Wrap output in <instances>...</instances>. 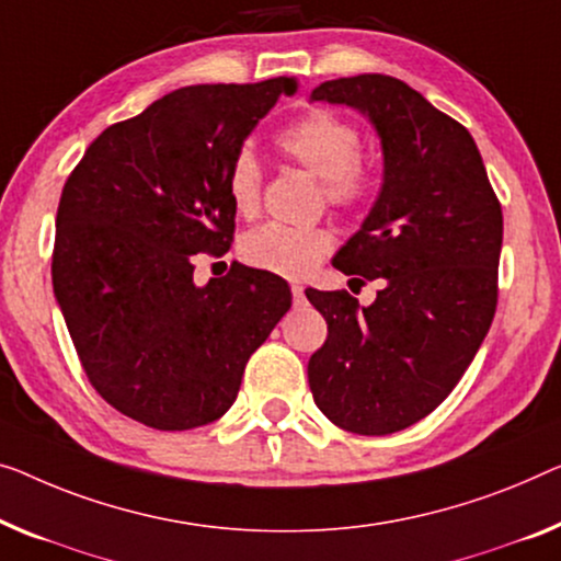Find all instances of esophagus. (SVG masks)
<instances>
[{
    "label": "esophagus",
    "mask_w": 561,
    "mask_h": 561,
    "mask_svg": "<svg viewBox=\"0 0 561 561\" xmlns=\"http://www.w3.org/2000/svg\"><path fill=\"white\" fill-rule=\"evenodd\" d=\"M291 299H295V305H305V287L291 284Z\"/></svg>",
    "instance_id": "esophagus-1"
}]
</instances>
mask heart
I'll return each mask as SVG.
<instances>
[{"mask_svg":"<svg viewBox=\"0 0 561 561\" xmlns=\"http://www.w3.org/2000/svg\"><path fill=\"white\" fill-rule=\"evenodd\" d=\"M277 148L291 163L302 165L322 181L324 201L340 211L367 204L375 188V173L363 161V136L357 125L330 107H314L287 125L277 136ZM229 198L239 214H254L262 194V171L249 150L233 158L227 179ZM328 229H295L264 224L241 241V259L254 270L287 279H302L332 252Z\"/></svg>","mask_w":561,"mask_h":561,"instance_id":"1","label":"heart"}]
</instances>
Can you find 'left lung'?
Returning a JSON list of instances; mask_svg holds the SVG:
<instances>
[{
  "instance_id": "obj_1",
  "label": "left lung",
  "mask_w": 561,
  "mask_h": 561,
  "mask_svg": "<svg viewBox=\"0 0 561 561\" xmlns=\"http://www.w3.org/2000/svg\"><path fill=\"white\" fill-rule=\"evenodd\" d=\"M312 100L355 107L380 136L378 201L332 264L386 284L370 307L345 289L305 291L328 320L309 390L340 428L388 436L436 411L479 353L499 302L504 216L471 133L403 80L337 78Z\"/></svg>"
}]
</instances>
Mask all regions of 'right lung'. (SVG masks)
I'll list each match as a JSON object with an SVG mask.
<instances>
[{
    "instance_id": "obj_1",
    "label": "right lung",
    "mask_w": 561,
    "mask_h": 561,
    "mask_svg": "<svg viewBox=\"0 0 561 561\" xmlns=\"http://www.w3.org/2000/svg\"><path fill=\"white\" fill-rule=\"evenodd\" d=\"M295 90V78L173 90L100 133L65 181L57 305L93 388L148 428L227 413L249 357L291 307L277 274L231 264L196 287L194 262L229 252V165Z\"/></svg>"
}]
</instances>
